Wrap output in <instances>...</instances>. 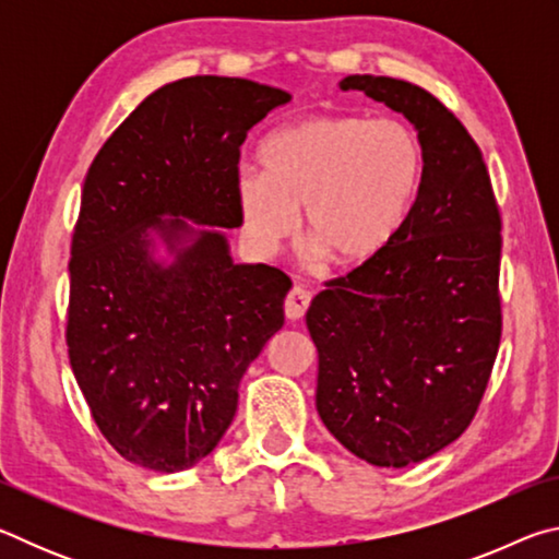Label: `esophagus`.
<instances>
[{
    "instance_id": "1",
    "label": "esophagus",
    "mask_w": 559,
    "mask_h": 559,
    "mask_svg": "<svg viewBox=\"0 0 559 559\" xmlns=\"http://www.w3.org/2000/svg\"><path fill=\"white\" fill-rule=\"evenodd\" d=\"M308 306H310V293L300 286L290 288V293L286 296V302H283L288 320H300L302 316H306Z\"/></svg>"
}]
</instances>
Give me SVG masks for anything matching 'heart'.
<instances>
[{"instance_id":"1","label":"heart","mask_w":559,"mask_h":559,"mask_svg":"<svg viewBox=\"0 0 559 559\" xmlns=\"http://www.w3.org/2000/svg\"><path fill=\"white\" fill-rule=\"evenodd\" d=\"M263 173L234 179L241 229L253 251L273 253L296 229L320 259L359 269L390 249L419 200L427 150L394 118L316 116L263 140Z\"/></svg>"}]
</instances>
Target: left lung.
<instances>
[{"instance_id": "left-lung-1", "label": "left lung", "mask_w": 559, "mask_h": 559, "mask_svg": "<svg viewBox=\"0 0 559 559\" xmlns=\"http://www.w3.org/2000/svg\"><path fill=\"white\" fill-rule=\"evenodd\" d=\"M412 120L427 177L382 257L325 281L306 323L318 347V414L372 466H409L471 427L503 333L500 212L484 153L463 122L414 83L347 75Z\"/></svg>"}]
</instances>
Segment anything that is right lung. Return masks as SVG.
Instances as JSON below:
<instances>
[{
    "label": "right lung",
    "instance_id": "add662e5",
    "mask_svg": "<svg viewBox=\"0 0 559 559\" xmlns=\"http://www.w3.org/2000/svg\"><path fill=\"white\" fill-rule=\"evenodd\" d=\"M281 88L192 75L147 96L98 150L71 239L66 345L93 421L122 459L185 471L222 441L239 382L283 328L290 278L241 266L202 231L169 269L147 253L200 224L241 226L234 179L246 132L286 106Z\"/></svg>",
    "mask_w": 559,
    "mask_h": 559
}]
</instances>
